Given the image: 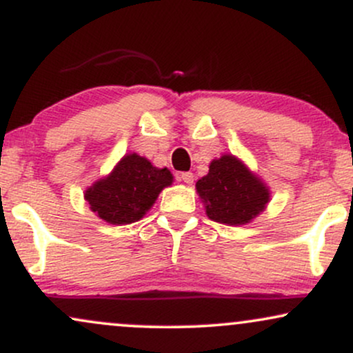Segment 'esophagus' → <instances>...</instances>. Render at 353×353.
Wrapping results in <instances>:
<instances>
[{
    "label": "esophagus",
    "mask_w": 353,
    "mask_h": 353,
    "mask_svg": "<svg viewBox=\"0 0 353 353\" xmlns=\"http://www.w3.org/2000/svg\"><path fill=\"white\" fill-rule=\"evenodd\" d=\"M181 179L182 181H184L185 182V184H192V182H194V174L192 172H182L181 174Z\"/></svg>",
    "instance_id": "esophagus-1"
}]
</instances>
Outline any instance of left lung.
Returning a JSON list of instances; mask_svg holds the SVG:
<instances>
[{
	"mask_svg": "<svg viewBox=\"0 0 353 353\" xmlns=\"http://www.w3.org/2000/svg\"><path fill=\"white\" fill-rule=\"evenodd\" d=\"M196 189L208 217L228 225L249 224L270 199L264 182L232 154L214 159L208 176L196 182Z\"/></svg>",
	"mask_w": 353,
	"mask_h": 353,
	"instance_id": "obj_1",
	"label": "left lung"
}]
</instances>
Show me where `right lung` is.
I'll use <instances>...</instances> for the list:
<instances>
[{"mask_svg":"<svg viewBox=\"0 0 353 353\" xmlns=\"http://www.w3.org/2000/svg\"><path fill=\"white\" fill-rule=\"evenodd\" d=\"M168 168L157 169L137 154L124 156L112 172L84 192L96 216L114 225L131 224L152 208L164 188L172 184Z\"/></svg>","mask_w":353,"mask_h":353,"instance_id":"add662e5","label":"right lung"}]
</instances>
